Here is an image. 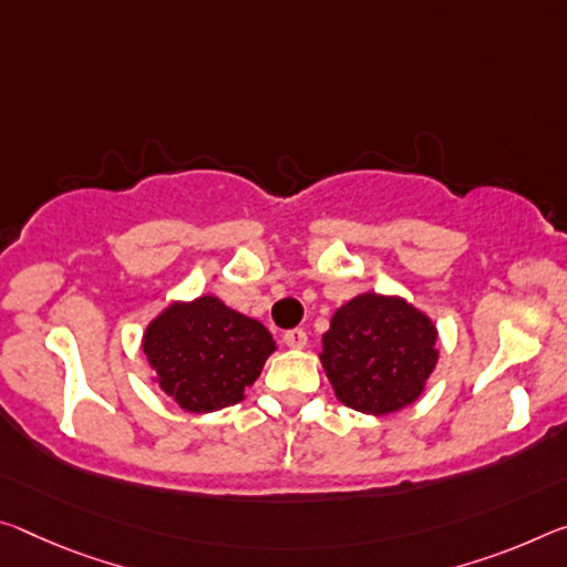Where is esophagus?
Wrapping results in <instances>:
<instances>
[{"label":"esophagus","mask_w":567,"mask_h":567,"mask_svg":"<svg viewBox=\"0 0 567 567\" xmlns=\"http://www.w3.org/2000/svg\"><path fill=\"white\" fill-rule=\"evenodd\" d=\"M282 340H285V346H287V348H295V350H300V348L308 346V332L300 330V328H295V330H287Z\"/></svg>","instance_id":"obj_1"}]
</instances>
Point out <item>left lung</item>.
Instances as JSON below:
<instances>
[{
  "mask_svg": "<svg viewBox=\"0 0 567 567\" xmlns=\"http://www.w3.org/2000/svg\"><path fill=\"white\" fill-rule=\"evenodd\" d=\"M436 328L401 298L365 292L332 316L320 361L338 399L363 413H391L424 391L439 350Z\"/></svg>",
  "mask_w": 567,
  "mask_h": 567,
  "instance_id": "8db88e82",
  "label": "left lung"
}]
</instances>
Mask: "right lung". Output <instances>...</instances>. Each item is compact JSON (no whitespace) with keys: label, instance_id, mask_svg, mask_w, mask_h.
<instances>
[{"label":"right lung","instance_id":"add662e5","mask_svg":"<svg viewBox=\"0 0 567 567\" xmlns=\"http://www.w3.org/2000/svg\"><path fill=\"white\" fill-rule=\"evenodd\" d=\"M277 346L262 322L199 298L171 308L151 322L143 353L156 368L158 385L194 413L219 411L245 399V389Z\"/></svg>","mask_w":567,"mask_h":567}]
</instances>
